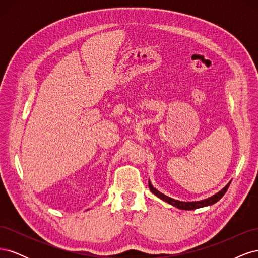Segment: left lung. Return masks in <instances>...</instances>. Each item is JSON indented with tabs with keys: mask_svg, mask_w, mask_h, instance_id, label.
Returning <instances> with one entry per match:
<instances>
[{
	"mask_svg": "<svg viewBox=\"0 0 258 258\" xmlns=\"http://www.w3.org/2000/svg\"><path fill=\"white\" fill-rule=\"evenodd\" d=\"M229 185H230V182L227 185H226L222 190H220L218 192H216L215 195H213V196H211V197H209L207 199H204V200H199V201H179V200H175V199L171 198V197H168V196H166L165 194L160 192L159 190H157V189L155 188V187L152 185V183L150 181H148V186H150V189L155 195V196H157L161 200L167 202V204L173 206V207H175L177 209H181V210H195V209H199V208H204V207L214 205L215 202H217L218 200H220L224 196L225 192L227 191Z\"/></svg>",
	"mask_w": 258,
	"mask_h": 258,
	"instance_id": "left-lung-1",
	"label": "left lung"
}]
</instances>
